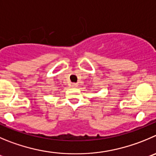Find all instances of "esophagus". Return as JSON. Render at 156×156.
<instances>
[{"label": "esophagus", "instance_id": "34e87169", "mask_svg": "<svg viewBox=\"0 0 156 156\" xmlns=\"http://www.w3.org/2000/svg\"><path fill=\"white\" fill-rule=\"evenodd\" d=\"M71 87H77V84L75 83H73L71 84Z\"/></svg>", "mask_w": 156, "mask_h": 156}]
</instances>
